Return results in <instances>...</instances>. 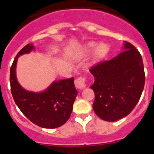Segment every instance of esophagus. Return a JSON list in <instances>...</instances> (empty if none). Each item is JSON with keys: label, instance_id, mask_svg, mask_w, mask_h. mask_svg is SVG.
I'll return each mask as SVG.
<instances>
[{"label": "esophagus", "instance_id": "esophagus-1", "mask_svg": "<svg viewBox=\"0 0 154 154\" xmlns=\"http://www.w3.org/2000/svg\"><path fill=\"white\" fill-rule=\"evenodd\" d=\"M86 78L84 77H80L77 79H76L75 81H74V84L77 88H80V89H83L86 86Z\"/></svg>", "mask_w": 154, "mask_h": 154}]
</instances>
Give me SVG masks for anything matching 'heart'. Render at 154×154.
<instances>
[{"instance_id": "b5f03b06", "label": "heart", "mask_w": 154, "mask_h": 154, "mask_svg": "<svg viewBox=\"0 0 154 154\" xmlns=\"http://www.w3.org/2000/svg\"><path fill=\"white\" fill-rule=\"evenodd\" d=\"M95 49V55L97 57H103L106 54L108 51V45L104 42H101L97 45L95 42H88L85 47L86 52H91Z\"/></svg>"}]
</instances>
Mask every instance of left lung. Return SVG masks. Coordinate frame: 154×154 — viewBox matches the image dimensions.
Instances as JSON below:
<instances>
[{"instance_id":"8db88e82","label":"left lung","mask_w":154,"mask_h":154,"mask_svg":"<svg viewBox=\"0 0 154 154\" xmlns=\"http://www.w3.org/2000/svg\"><path fill=\"white\" fill-rule=\"evenodd\" d=\"M123 51L89 69L94 77L90 87L95 94L93 109L106 122H116L128 116L144 88L145 77L140 53L126 41Z\"/></svg>"}]
</instances>
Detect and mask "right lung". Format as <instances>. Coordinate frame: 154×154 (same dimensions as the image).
<instances>
[{
  "label": "right lung",
  "instance_id": "obj_1",
  "mask_svg": "<svg viewBox=\"0 0 154 154\" xmlns=\"http://www.w3.org/2000/svg\"><path fill=\"white\" fill-rule=\"evenodd\" d=\"M35 49L32 44L24 46L18 52L10 68L11 92L21 112L35 125L54 129L63 125L70 118L77 95L74 77L54 81L45 91H27L18 82L16 65L20 56Z\"/></svg>",
  "mask_w": 154,
  "mask_h": 154
}]
</instances>
